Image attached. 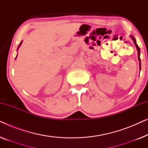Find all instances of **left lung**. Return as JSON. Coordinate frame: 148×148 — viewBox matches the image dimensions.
<instances>
[{
  "label": "left lung",
  "mask_w": 148,
  "mask_h": 148,
  "mask_svg": "<svg viewBox=\"0 0 148 148\" xmlns=\"http://www.w3.org/2000/svg\"><path fill=\"white\" fill-rule=\"evenodd\" d=\"M131 38H132V40H133V42H134V44L135 46H136L137 48V52H138V59L139 60V68L141 69V60H140V57H139V54H140V49H139V47L138 46V45H137V43H136V41H135V39L134 37H133V36H131Z\"/></svg>",
  "instance_id": "1"
}]
</instances>
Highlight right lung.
Segmentation results:
<instances>
[{
  "label": "right lung",
  "mask_w": 148,
  "mask_h": 148,
  "mask_svg": "<svg viewBox=\"0 0 148 148\" xmlns=\"http://www.w3.org/2000/svg\"><path fill=\"white\" fill-rule=\"evenodd\" d=\"M21 43H20V44H19V46H20V45H21ZM19 47H18V48H19Z\"/></svg>",
  "instance_id": "1"
}]
</instances>
